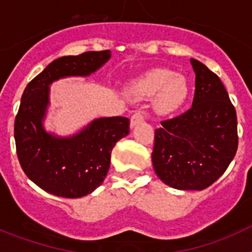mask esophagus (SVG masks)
Here are the masks:
<instances>
[{
	"mask_svg": "<svg viewBox=\"0 0 252 252\" xmlns=\"http://www.w3.org/2000/svg\"><path fill=\"white\" fill-rule=\"evenodd\" d=\"M144 120H145V117H144V113L141 112V111H137V112H135L132 115V117H131V126H136V125L141 124V122H144Z\"/></svg>",
	"mask_w": 252,
	"mask_h": 252,
	"instance_id": "obj_1",
	"label": "esophagus"
}]
</instances>
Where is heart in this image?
<instances>
[{
	"instance_id": "obj_1",
	"label": "heart",
	"mask_w": 252,
	"mask_h": 252,
	"mask_svg": "<svg viewBox=\"0 0 252 252\" xmlns=\"http://www.w3.org/2000/svg\"><path fill=\"white\" fill-rule=\"evenodd\" d=\"M188 91L184 77L169 69H154L132 84L130 93L135 98L141 99L150 98L159 93L157 107L161 112H171L186 102Z\"/></svg>"
}]
</instances>
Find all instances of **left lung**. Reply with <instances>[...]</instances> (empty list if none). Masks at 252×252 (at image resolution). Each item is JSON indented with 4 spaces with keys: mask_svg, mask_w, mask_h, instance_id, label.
I'll return each instance as SVG.
<instances>
[{
    "mask_svg": "<svg viewBox=\"0 0 252 252\" xmlns=\"http://www.w3.org/2000/svg\"><path fill=\"white\" fill-rule=\"evenodd\" d=\"M190 62L195 72L192 107L160 122L151 159L166 186L202 190L223 174L236 155L237 116L220 77L201 62Z\"/></svg>",
    "mask_w": 252,
    "mask_h": 252,
    "instance_id": "obj_1",
    "label": "left lung"
}]
</instances>
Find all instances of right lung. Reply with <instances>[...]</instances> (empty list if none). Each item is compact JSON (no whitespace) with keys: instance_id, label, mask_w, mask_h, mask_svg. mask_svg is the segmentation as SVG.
Wrapping results in <instances>:
<instances>
[{"instance_id":"add662e5","label":"right lung","mask_w":252,"mask_h":252,"mask_svg":"<svg viewBox=\"0 0 252 252\" xmlns=\"http://www.w3.org/2000/svg\"><path fill=\"white\" fill-rule=\"evenodd\" d=\"M110 57V50H102L59 58L22 93L13 128L17 158L29 179L45 192L64 198L90 194L106 178L116 142L130 132V120L122 116L94 120L68 139L45 132L41 124L51 82L69 75H90Z\"/></svg>"}]
</instances>
